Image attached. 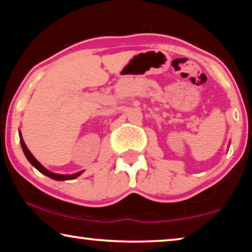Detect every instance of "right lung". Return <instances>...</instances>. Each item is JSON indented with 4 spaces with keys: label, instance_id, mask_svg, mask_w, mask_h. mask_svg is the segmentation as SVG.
<instances>
[{
    "label": "right lung",
    "instance_id": "right-lung-1",
    "mask_svg": "<svg viewBox=\"0 0 252 252\" xmlns=\"http://www.w3.org/2000/svg\"><path fill=\"white\" fill-rule=\"evenodd\" d=\"M20 142H21V147H22V150H24L25 155L26 157H27V159L30 162V164L32 165V166H35L37 170H38L40 173H43L45 175H47L48 178L53 179V180H58V181H64V180H72V179H76L77 176L80 175L82 172H78V173L76 174H72V175H61V174H55V173H52V172H50L48 170H46L42 164H40L38 160H37L35 157L32 156V154L29 152V149L27 148V146H26L24 139H22L21 137V133H20Z\"/></svg>",
    "mask_w": 252,
    "mask_h": 252
}]
</instances>
